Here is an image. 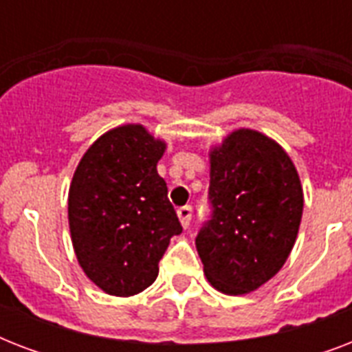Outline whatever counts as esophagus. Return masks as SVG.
<instances>
[{
    "label": "esophagus",
    "instance_id": "esophagus-1",
    "mask_svg": "<svg viewBox=\"0 0 352 352\" xmlns=\"http://www.w3.org/2000/svg\"><path fill=\"white\" fill-rule=\"evenodd\" d=\"M177 215L181 219V225L188 228L190 223H192V206H181V208L177 210Z\"/></svg>",
    "mask_w": 352,
    "mask_h": 352
}]
</instances>
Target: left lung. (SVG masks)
I'll use <instances>...</instances> for the list:
<instances>
[{
  "label": "left lung",
  "mask_w": 352,
  "mask_h": 352,
  "mask_svg": "<svg viewBox=\"0 0 352 352\" xmlns=\"http://www.w3.org/2000/svg\"><path fill=\"white\" fill-rule=\"evenodd\" d=\"M212 219L195 237L214 289L239 296L281 270L296 243L303 188L281 146L254 129H235L210 149Z\"/></svg>",
  "instance_id": "left-lung-1"
}]
</instances>
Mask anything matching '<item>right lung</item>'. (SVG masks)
I'll list each match as a JSON object with an SVG mask.
<instances>
[{"label": "right lung", "instance_id": "right-lung-1", "mask_svg": "<svg viewBox=\"0 0 352 352\" xmlns=\"http://www.w3.org/2000/svg\"><path fill=\"white\" fill-rule=\"evenodd\" d=\"M166 142L140 124L109 129L91 144L69 188V230L80 267L106 294L135 296L159 276L182 232L157 162Z\"/></svg>", "mask_w": 352, "mask_h": 352}]
</instances>
